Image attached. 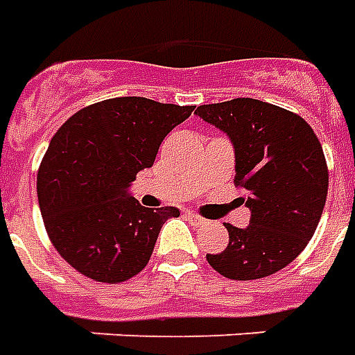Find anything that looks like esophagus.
<instances>
[{"instance_id":"esophagus-1","label":"esophagus","mask_w":355,"mask_h":355,"mask_svg":"<svg viewBox=\"0 0 355 355\" xmlns=\"http://www.w3.org/2000/svg\"><path fill=\"white\" fill-rule=\"evenodd\" d=\"M185 216H187V218H189L191 222L195 223V225H206V220H205V218H200L198 214L187 210V212H185Z\"/></svg>"}]
</instances>
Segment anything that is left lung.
Instances as JSON below:
<instances>
[{
    "label": "left lung",
    "mask_w": 355,
    "mask_h": 355,
    "mask_svg": "<svg viewBox=\"0 0 355 355\" xmlns=\"http://www.w3.org/2000/svg\"><path fill=\"white\" fill-rule=\"evenodd\" d=\"M195 112L233 143L235 185L250 210V223H227L230 245L206 260L227 279L268 277L302 252L321 220L329 187L321 143L302 116L250 97Z\"/></svg>",
    "instance_id": "1"
}]
</instances>
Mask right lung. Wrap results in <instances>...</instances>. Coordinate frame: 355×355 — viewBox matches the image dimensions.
I'll return each mask as SVG.
<instances>
[{"instance_id": "right-lung-1", "label": "right lung", "mask_w": 355, "mask_h": 355, "mask_svg": "<svg viewBox=\"0 0 355 355\" xmlns=\"http://www.w3.org/2000/svg\"><path fill=\"white\" fill-rule=\"evenodd\" d=\"M191 112L116 97L78 110L53 135L37 172V200L53 246L82 275L122 283L147 266L162 225L180 210L145 208L130 185Z\"/></svg>"}]
</instances>
